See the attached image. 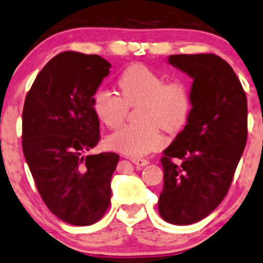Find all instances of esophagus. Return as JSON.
<instances>
[{"label":"esophagus","instance_id":"obj_1","mask_svg":"<svg viewBox=\"0 0 263 263\" xmlns=\"http://www.w3.org/2000/svg\"><path fill=\"white\" fill-rule=\"evenodd\" d=\"M132 162L138 167H144L149 163V161H148V159H144V158H133Z\"/></svg>","mask_w":263,"mask_h":263}]
</instances>
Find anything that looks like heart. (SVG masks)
Listing matches in <instances>:
<instances>
[{"instance_id":"1","label":"heart","mask_w":263,"mask_h":263,"mask_svg":"<svg viewBox=\"0 0 263 263\" xmlns=\"http://www.w3.org/2000/svg\"><path fill=\"white\" fill-rule=\"evenodd\" d=\"M120 95L97 88L91 99L92 110L100 121L114 129L123 123L129 106H135L140 123L126 124L107 137L110 149L130 157H142L163 147L160 128L178 130L191 110V92L183 81H167L161 73L143 64H133L119 76Z\"/></svg>"}]
</instances>
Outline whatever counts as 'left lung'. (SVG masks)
<instances>
[{
	"mask_svg": "<svg viewBox=\"0 0 263 263\" xmlns=\"http://www.w3.org/2000/svg\"><path fill=\"white\" fill-rule=\"evenodd\" d=\"M168 62L194 80L187 124L161 158L162 219L189 226L228 194L247 143V96L237 74L215 54H175Z\"/></svg>",
	"mask_w": 263,
	"mask_h": 263,
	"instance_id": "1",
	"label": "left lung"
}]
</instances>
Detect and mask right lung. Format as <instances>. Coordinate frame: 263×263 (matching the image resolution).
<instances>
[{
    "label": "right lung",
    "mask_w": 263,
    "mask_h": 263,
    "mask_svg": "<svg viewBox=\"0 0 263 263\" xmlns=\"http://www.w3.org/2000/svg\"><path fill=\"white\" fill-rule=\"evenodd\" d=\"M111 64L96 54L63 51L35 78L23 110V151L48 209L72 226L106 213L119 156H85L96 147L100 121L91 99Z\"/></svg>",
    "instance_id": "right-lung-1"
}]
</instances>
